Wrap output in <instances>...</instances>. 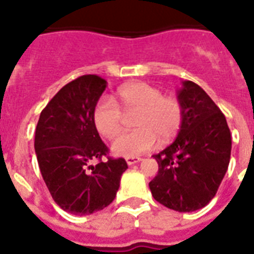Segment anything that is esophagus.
<instances>
[{
    "mask_svg": "<svg viewBox=\"0 0 254 254\" xmlns=\"http://www.w3.org/2000/svg\"><path fill=\"white\" fill-rule=\"evenodd\" d=\"M141 162V158H138V157H131V158H127V163L129 165V166H131V165H135V163Z\"/></svg>",
    "mask_w": 254,
    "mask_h": 254,
    "instance_id": "1",
    "label": "esophagus"
}]
</instances>
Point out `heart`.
I'll return each instance as SVG.
<instances>
[{
    "label": "heart",
    "instance_id": "b5f03b06",
    "mask_svg": "<svg viewBox=\"0 0 254 254\" xmlns=\"http://www.w3.org/2000/svg\"><path fill=\"white\" fill-rule=\"evenodd\" d=\"M117 101L125 113L137 112L135 130L119 135L112 143L113 154L120 157H138L151 150L159 138L169 142L181 130L183 108L175 97L163 96L158 88L137 81L117 91ZM92 120L96 130L105 138L119 134L123 125V112L109 97H101L93 107Z\"/></svg>",
    "mask_w": 254,
    "mask_h": 254
}]
</instances>
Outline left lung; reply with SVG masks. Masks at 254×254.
Segmentation results:
<instances>
[{"label":"left lung","instance_id":"1","mask_svg":"<svg viewBox=\"0 0 254 254\" xmlns=\"http://www.w3.org/2000/svg\"><path fill=\"white\" fill-rule=\"evenodd\" d=\"M181 130L170 146L153 155L158 174L149 183L158 203L192 212L212 200L231 159L232 138L225 116L203 88L186 80L178 91Z\"/></svg>","mask_w":254,"mask_h":254}]
</instances>
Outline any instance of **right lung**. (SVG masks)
I'll use <instances>...</instances> for the list:
<instances>
[{"mask_svg": "<svg viewBox=\"0 0 254 254\" xmlns=\"http://www.w3.org/2000/svg\"><path fill=\"white\" fill-rule=\"evenodd\" d=\"M107 88L97 75H84L65 84L42 111L35 129V153L51 196L72 215H91L115 200L124 158L101 161L108 147L92 120L93 107ZM97 159L93 167L89 163Z\"/></svg>", "mask_w": 254, "mask_h": 254, "instance_id": "obj_1", "label": "right lung"}]
</instances>
